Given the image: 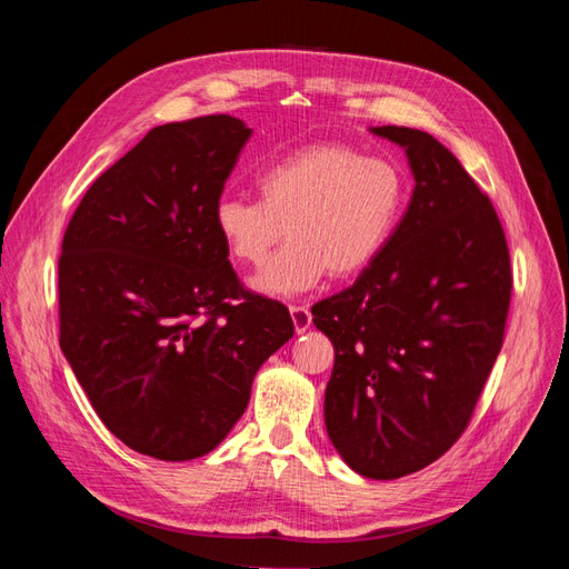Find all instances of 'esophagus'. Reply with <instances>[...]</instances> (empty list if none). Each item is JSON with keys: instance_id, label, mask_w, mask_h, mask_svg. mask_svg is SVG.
I'll use <instances>...</instances> for the list:
<instances>
[{"instance_id": "34e87169", "label": "esophagus", "mask_w": 569, "mask_h": 569, "mask_svg": "<svg viewBox=\"0 0 569 569\" xmlns=\"http://www.w3.org/2000/svg\"><path fill=\"white\" fill-rule=\"evenodd\" d=\"M289 316H291V322H295L297 335H303L313 322V316L306 306H289Z\"/></svg>"}]
</instances>
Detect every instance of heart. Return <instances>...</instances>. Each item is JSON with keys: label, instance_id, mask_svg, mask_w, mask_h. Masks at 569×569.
I'll return each mask as SVG.
<instances>
[{"label": "heart", "instance_id": "obj_1", "mask_svg": "<svg viewBox=\"0 0 569 569\" xmlns=\"http://www.w3.org/2000/svg\"><path fill=\"white\" fill-rule=\"evenodd\" d=\"M261 199L226 194L213 206L222 247L242 266H263L251 280L266 297H297L327 272L353 278L391 242L408 201L403 170L347 144H308L268 163L256 178Z\"/></svg>", "mask_w": 569, "mask_h": 569}]
</instances>
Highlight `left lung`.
I'll list each match as a JSON object with an SVG mask.
<instances>
[{
    "label": "left lung",
    "instance_id": "1",
    "mask_svg": "<svg viewBox=\"0 0 569 569\" xmlns=\"http://www.w3.org/2000/svg\"><path fill=\"white\" fill-rule=\"evenodd\" d=\"M412 194L391 242L341 295L313 306L335 347L327 437L370 479L418 472L451 449L501 351L510 256L487 194L432 134L382 126Z\"/></svg>",
    "mask_w": 569,
    "mask_h": 569
}]
</instances>
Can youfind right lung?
Returning a JSON list of instances; mask_svg holds the SVG:
<instances>
[{"label": "right lung", "mask_w": 569, "mask_h": 569, "mask_svg": "<svg viewBox=\"0 0 569 569\" xmlns=\"http://www.w3.org/2000/svg\"><path fill=\"white\" fill-rule=\"evenodd\" d=\"M244 120L157 126L82 197L59 258L61 351L99 420L132 451L192 460L244 416L253 377L295 335L242 295L213 206Z\"/></svg>", "instance_id": "1"}]
</instances>
